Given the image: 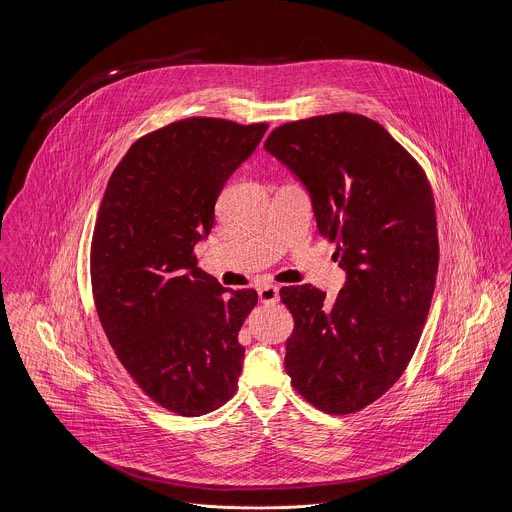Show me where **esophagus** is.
Returning a JSON list of instances; mask_svg holds the SVG:
<instances>
[{
  "mask_svg": "<svg viewBox=\"0 0 512 512\" xmlns=\"http://www.w3.org/2000/svg\"><path fill=\"white\" fill-rule=\"evenodd\" d=\"M259 299L261 303H277L279 301V287L277 285H263L259 287Z\"/></svg>",
  "mask_w": 512,
  "mask_h": 512,
  "instance_id": "1",
  "label": "esophagus"
}]
</instances>
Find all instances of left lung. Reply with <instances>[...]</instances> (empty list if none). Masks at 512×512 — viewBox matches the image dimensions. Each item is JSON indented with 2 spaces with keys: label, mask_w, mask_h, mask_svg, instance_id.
I'll return each mask as SVG.
<instances>
[{
  "label": "left lung",
  "mask_w": 512,
  "mask_h": 512,
  "mask_svg": "<svg viewBox=\"0 0 512 512\" xmlns=\"http://www.w3.org/2000/svg\"><path fill=\"white\" fill-rule=\"evenodd\" d=\"M265 150L305 185L317 231L346 269L335 301L311 285L281 287L293 315L285 372L327 414H354L404 374L426 323L438 231L416 158L372 118L335 112L277 126Z\"/></svg>",
  "instance_id": "8db88e82"
}]
</instances>
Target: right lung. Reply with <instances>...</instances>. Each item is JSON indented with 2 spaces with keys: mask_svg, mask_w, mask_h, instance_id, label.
<instances>
[{
  "mask_svg": "<svg viewBox=\"0 0 512 512\" xmlns=\"http://www.w3.org/2000/svg\"><path fill=\"white\" fill-rule=\"evenodd\" d=\"M267 126L193 116L148 132L114 168L100 203L90 247L100 323L138 388L179 416L213 412L237 392V337L257 291L225 289L193 251Z\"/></svg>",
  "mask_w": 512,
  "mask_h": 512,
  "instance_id": "add662e5",
  "label": "right lung"
}]
</instances>
